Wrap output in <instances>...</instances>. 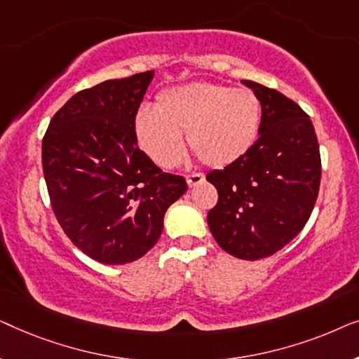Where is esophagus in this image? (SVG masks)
Masks as SVG:
<instances>
[{"instance_id": "34e87169", "label": "esophagus", "mask_w": 359, "mask_h": 359, "mask_svg": "<svg viewBox=\"0 0 359 359\" xmlns=\"http://www.w3.org/2000/svg\"><path fill=\"white\" fill-rule=\"evenodd\" d=\"M186 181H188L189 188H193V186H198L199 183H203L204 175L203 173H191L186 176Z\"/></svg>"}]
</instances>
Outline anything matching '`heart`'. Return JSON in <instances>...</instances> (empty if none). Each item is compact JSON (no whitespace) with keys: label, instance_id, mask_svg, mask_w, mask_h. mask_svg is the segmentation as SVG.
Masks as SVG:
<instances>
[{"label":"heart","instance_id":"1","mask_svg":"<svg viewBox=\"0 0 359 359\" xmlns=\"http://www.w3.org/2000/svg\"><path fill=\"white\" fill-rule=\"evenodd\" d=\"M262 101L248 88L196 81L158 93L155 109L142 106L134 119L140 149L161 168H173L189 149L209 166H227L252 149L262 129Z\"/></svg>","mask_w":359,"mask_h":359}]
</instances>
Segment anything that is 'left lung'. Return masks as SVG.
<instances>
[{"mask_svg":"<svg viewBox=\"0 0 359 359\" xmlns=\"http://www.w3.org/2000/svg\"><path fill=\"white\" fill-rule=\"evenodd\" d=\"M242 83L262 101V129L242 158L205 176L219 193L208 224L229 255L262 259L287 245L307 224L322 163L312 121L299 104L259 83Z\"/></svg>","mask_w":359,"mask_h":359,"instance_id":"1","label":"left lung"}]
</instances>
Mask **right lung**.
Returning a JSON list of instances; mask_svg holds the SVG:
<instances>
[{"label": "right lung", "mask_w": 359, "mask_h": 359, "mask_svg": "<svg viewBox=\"0 0 359 359\" xmlns=\"http://www.w3.org/2000/svg\"><path fill=\"white\" fill-rule=\"evenodd\" d=\"M154 72L107 80L72 96L42 140L53 214L73 245L104 264L144 257L166 209L188 184L137 145L134 119Z\"/></svg>", "instance_id": "right-lung-1"}]
</instances>
